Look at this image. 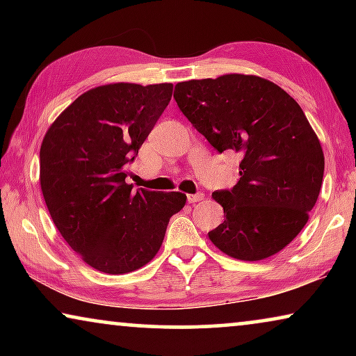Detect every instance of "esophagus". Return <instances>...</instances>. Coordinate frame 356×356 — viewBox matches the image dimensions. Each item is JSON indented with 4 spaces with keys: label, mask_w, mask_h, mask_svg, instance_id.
<instances>
[{
    "label": "esophagus",
    "mask_w": 356,
    "mask_h": 356,
    "mask_svg": "<svg viewBox=\"0 0 356 356\" xmlns=\"http://www.w3.org/2000/svg\"><path fill=\"white\" fill-rule=\"evenodd\" d=\"M204 199V193H196V194H188V202L189 204H194V202H199Z\"/></svg>",
    "instance_id": "esophagus-1"
}]
</instances>
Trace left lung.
I'll list each match as a JSON object with an SVG mask.
<instances>
[{"label": "left lung", "instance_id": "left-lung-1", "mask_svg": "<svg viewBox=\"0 0 356 356\" xmlns=\"http://www.w3.org/2000/svg\"><path fill=\"white\" fill-rule=\"evenodd\" d=\"M173 97L218 154L241 157L240 181L212 194L225 220L211 241L241 261L284 250L308 222L324 177L323 149L301 106L274 82L245 74L179 82Z\"/></svg>", "mask_w": 356, "mask_h": 356}]
</instances>
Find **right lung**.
I'll list each match as a JSON object with an SVG mask.
<instances>
[{
	"mask_svg": "<svg viewBox=\"0 0 356 356\" xmlns=\"http://www.w3.org/2000/svg\"><path fill=\"white\" fill-rule=\"evenodd\" d=\"M172 84H108L72 102L47 131L40 186L67 245L94 269L128 274L162 246L186 194L133 189L128 165L172 99Z\"/></svg>",
	"mask_w": 356,
	"mask_h": 356,
	"instance_id": "add662e5",
	"label": "right lung"
}]
</instances>
